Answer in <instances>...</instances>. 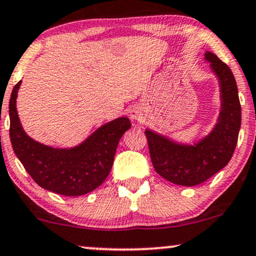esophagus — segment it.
I'll return each mask as SVG.
<instances>
[{"instance_id":"34e87169","label":"esophagus","mask_w":256,"mask_h":256,"mask_svg":"<svg viewBox=\"0 0 256 256\" xmlns=\"http://www.w3.org/2000/svg\"><path fill=\"white\" fill-rule=\"evenodd\" d=\"M129 115H130V118L135 120V121H138V120L142 118L141 110L136 108V106H135V108H133V109H130V112H129Z\"/></svg>"}]
</instances>
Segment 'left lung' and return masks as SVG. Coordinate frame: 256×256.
<instances>
[{
	"label": "left lung",
	"instance_id": "obj_1",
	"mask_svg": "<svg viewBox=\"0 0 256 256\" xmlns=\"http://www.w3.org/2000/svg\"><path fill=\"white\" fill-rule=\"evenodd\" d=\"M205 59L220 78L222 94L218 123L209 136L194 146H184L150 130L144 132L154 170L176 185L196 186L206 182L230 162L238 144L241 104L234 74L214 53H205Z\"/></svg>",
	"mask_w": 256,
	"mask_h": 256
}]
</instances>
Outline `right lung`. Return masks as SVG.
Segmentation results:
<instances>
[{"mask_svg":"<svg viewBox=\"0 0 256 256\" xmlns=\"http://www.w3.org/2000/svg\"><path fill=\"white\" fill-rule=\"evenodd\" d=\"M15 85L9 100L12 146L24 170L38 185L62 196H82L94 191L112 170L120 138L130 128L127 118L106 123L78 147L59 150L44 146L24 133L16 112Z\"/></svg>","mask_w":256,"mask_h":256,"instance_id":"add662e5","label":"right lung"}]
</instances>
